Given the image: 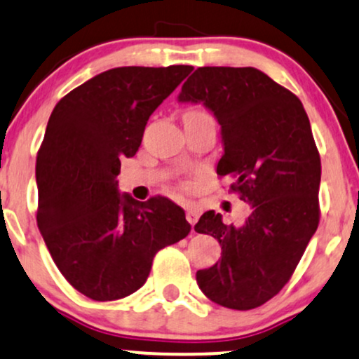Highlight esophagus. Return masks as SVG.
<instances>
[{
	"instance_id": "obj_1",
	"label": "esophagus",
	"mask_w": 359,
	"mask_h": 359,
	"mask_svg": "<svg viewBox=\"0 0 359 359\" xmlns=\"http://www.w3.org/2000/svg\"><path fill=\"white\" fill-rule=\"evenodd\" d=\"M198 218H200V213H198L195 208H187V220L189 222V225L195 226Z\"/></svg>"
}]
</instances>
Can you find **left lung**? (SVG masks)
Masks as SVG:
<instances>
[{
    "mask_svg": "<svg viewBox=\"0 0 359 359\" xmlns=\"http://www.w3.org/2000/svg\"><path fill=\"white\" fill-rule=\"evenodd\" d=\"M180 102L203 104L222 128L217 172L252 206L245 223L206 212L195 225L222 245V259L196 272L210 301L248 311L287 284L319 225L321 159L309 117L292 92L254 67H200Z\"/></svg>",
    "mask_w": 359,
    "mask_h": 359,
    "instance_id": "1",
    "label": "left lung"
}]
</instances>
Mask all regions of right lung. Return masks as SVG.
Instances as JSON below:
<instances>
[{
	"mask_svg": "<svg viewBox=\"0 0 359 359\" xmlns=\"http://www.w3.org/2000/svg\"><path fill=\"white\" fill-rule=\"evenodd\" d=\"M191 65L117 67L55 105L36 156V223L55 265L94 301L142 287L154 255L191 225L164 196L136 201L117 189L121 159L133 158L147 119Z\"/></svg>",
	"mask_w": 359,
	"mask_h": 359,
	"instance_id": "add662e5",
	"label": "right lung"
}]
</instances>
